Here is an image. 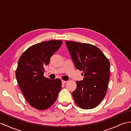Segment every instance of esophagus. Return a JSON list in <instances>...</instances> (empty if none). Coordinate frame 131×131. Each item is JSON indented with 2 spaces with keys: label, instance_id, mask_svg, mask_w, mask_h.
<instances>
[{
  "label": "esophagus",
  "instance_id": "esophagus-1",
  "mask_svg": "<svg viewBox=\"0 0 131 131\" xmlns=\"http://www.w3.org/2000/svg\"><path fill=\"white\" fill-rule=\"evenodd\" d=\"M66 82H67V81H63V80H62V84H65Z\"/></svg>",
  "mask_w": 131,
  "mask_h": 131
}]
</instances>
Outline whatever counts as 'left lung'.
<instances>
[{"label": "left lung", "instance_id": "obj_1", "mask_svg": "<svg viewBox=\"0 0 131 131\" xmlns=\"http://www.w3.org/2000/svg\"><path fill=\"white\" fill-rule=\"evenodd\" d=\"M77 69L82 71L83 80L77 81L72 95L81 108L96 107L106 94L110 75L109 60L96 46L73 41H66Z\"/></svg>", "mask_w": 131, "mask_h": 131}]
</instances>
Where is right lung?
<instances>
[{
	"label": "right lung",
	"instance_id": "add662e5",
	"mask_svg": "<svg viewBox=\"0 0 131 131\" xmlns=\"http://www.w3.org/2000/svg\"><path fill=\"white\" fill-rule=\"evenodd\" d=\"M62 40H49L31 46L22 54L15 76L28 103L38 110H45L56 102L62 82L44 76L45 67L61 46Z\"/></svg>",
	"mask_w": 131,
	"mask_h": 131
}]
</instances>
